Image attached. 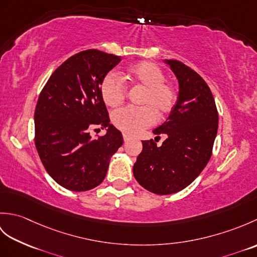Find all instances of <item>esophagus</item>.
Segmentation results:
<instances>
[{
	"label": "esophagus",
	"mask_w": 257,
	"mask_h": 257,
	"mask_svg": "<svg viewBox=\"0 0 257 257\" xmlns=\"http://www.w3.org/2000/svg\"><path fill=\"white\" fill-rule=\"evenodd\" d=\"M122 137H123V140H124V143H127V141H129V140H130V137H129V136H128V135H125V134H123V136H122Z\"/></svg>",
	"instance_id": "obj_1"
}]
</instances>
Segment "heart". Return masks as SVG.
<instances>
[{"label": "heart", "mask_w": 257, "mask_h": 257, "mask_svg": "<svg viewBox=\"0 0 257 257\" xmlns=\"http://www.w3.org/2000/svg\"><path fill=\"white\" fill-rule=\"evenodd\" d=\"M125 78L136 86L143 87L140 108L124 107L112 113V122L127 135H137L156 121V118L165 119L171 113L177 102V91L165 80L163 70L152 62L144 61L129 66ZM102 100L107 106L117 107L124 101L128 94L127 86L120 76L110 72L103 77L100 85Z\"/></svg>", "instance_id": "b5f03b06"}]
</instances>
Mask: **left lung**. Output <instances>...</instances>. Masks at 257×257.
Wrapping results in <instances>:
<instances>
[{
    "label": "left lung",
    "mask_w": 257,
    "mask_h": 257,
    "mask_svg": "<svg viewBox=\"0 0 257 257\" xmlns=\"http://www.w3.org/2000/svg\"><path fill=\"white\" fill-rule=\"evenodd\" d=\"M165 63L177 76L179 96L167 121L154 134L168 138L160 147L152 139L143 141L134 166L141 187L160 195L179 192L202 172L212 156L219 123L214 98L204 79L176 59Z\"/></svg>",
    "instance_id": "left-lung-1"
}]
</instances>
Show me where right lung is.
<instances>
[{"label": "right lung", "instance_id": "obj_1", "mask_svg": "<svg viewBox=\"0 0 257 257\" xmlns=\"http://www.w3.org/2000/svg\"><path fill=\"white\" fill-rule=\"evenodd\" d=\"M121 59L98 50L75 54L51 75L38 97L36 150L48 174L65 189L81 192L99 185L123 144L100 92L103 77ZM96 126L107 133L92 140L90 130Z\"/></svg>", "mask_w": 257, "mask_h": 257}]
</instances>
